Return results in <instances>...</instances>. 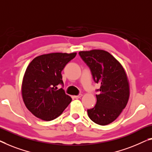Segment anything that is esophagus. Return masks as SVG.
Instances as JSON below:
<instances>
[{"label": "esophagus", "instance_id": "1", "mask_svg": "<svg viewBox=\"0 0 152 152\" xmlns=\"http://www.w3.org/2000/svg\"><path fill=\"white\" fill-rule=\"evenodd\" d=\"M82 96H83L82 94H79V95H78V96H75L74 97V98L75 99H79V98H80L81 97H82Z\"/></svg>", "mask_w": 152, "mask_h": 152}]
</instances>
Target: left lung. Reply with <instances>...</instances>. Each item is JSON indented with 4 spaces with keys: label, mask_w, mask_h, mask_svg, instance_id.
Segmentation results:
<instances>
[{
    "label": "left lung",
    "mask_w": 152,
    "mask_h": 152,
    "mask_svg": "<svg viewBox=\"0 0 152 152\" xmlns=\"http://www.w3.org/2000/svg\"><path fill=\"white\" fill-rule=\"evenodd\" d=\"M79 55L91 72L97 91L96 104L88 109V116L101 126L114 121L125 108L130 96L129 82L125 70L118 61L102 50L80 51Z\"/></svg>",
    "instance_id": "obj_1"
}]
</instances>
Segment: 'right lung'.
Instances as JSON below:
<instances>
[{
    "label": "right lung",
    "mask_w": 152,
    "mask_h": 152,
    "mask_svg": "<svg viewBox=\"0 0 152 152\" xmlns=\"http://www.w3.org/2000/svg\"><path fill=\"white\" fill-rule=\"evenodd\" d=\"M76 53H50L38 56L24 73L22 95L24 104L32 114L44 121H51L62 114L72 98L58 85H63L61 72L75 57Z\"/></svg>",
    "instance_id": "obj_1"
}]
</instances>
